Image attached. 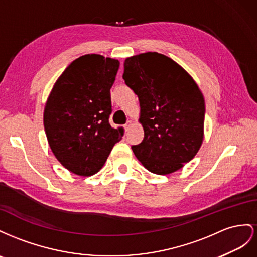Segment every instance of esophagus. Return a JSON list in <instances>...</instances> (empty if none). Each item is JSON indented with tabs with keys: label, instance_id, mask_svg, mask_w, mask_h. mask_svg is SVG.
<instances>
[{
	"label": "esophagus",
	"instance_id": "esophagus-1",
	"mask_svg": "<svg viewBox=\"0 0 257 257\" xmlns=\"http://www.w3.org/2000/svg\"><path fill=\"white\" fill-rule=\"evenodd\" d=\"M131 124H133V122H131V120H128V121H127V123L124 124V129L128 130V129L131 127Z\"/></svg>",
	"mask_w": 257,
	"mask_h": 257
}]
</instances>
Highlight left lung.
I'll return each instance as SVG.
<instances>
[{
	"mask_svg": "<svg viewBox=\"0 0 257 257\" xmlns=\"http://www.w3.org/2000/svg\"><path fill=\"white\" fill-rule=\"evenodd\" d=\"M124 83L140 101L143 141L131 146L152 173L169 174L192 160L203 141L206 105L193 77L171 58L145 53L127 58Z\"/></svg>",
	"mask_w": 257,
	"mask_h": 257,
	"instance_id": "8db88e82",
	"label": "left lung"
}]
</instances>
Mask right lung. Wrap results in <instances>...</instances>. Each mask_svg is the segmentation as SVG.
Wrapping results in <instances>:
<instances>
[{
    "label": "right lung",
    "mask_w": 257,
    "mask_h": 257,
    "mask_svg": "<svg viewBox=\"0 0 257 257\" xmlns=\"http://www.w3.org/2000/svg\"><path fill=\"white\" fill-rule=\"evenodd\" d=\"M119 61L89 54L77 58L56 80L44 108V128L58 161L82 177L97 173L123 136L108 122L111 88Z\"/></svg>",
    "instance_id": "right-lung-1"
}]
</instances>
